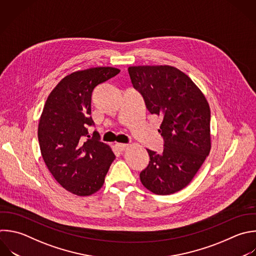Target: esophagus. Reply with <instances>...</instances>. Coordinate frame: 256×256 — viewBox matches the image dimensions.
Returning <instances> with one entry per match:
<instances>
[{
  "label": "esophagus",
  "instance_id": "34e87169",
  "mask_svg": "<svg viewBox=\"0 0 256 256\" xmlns=\"http://www.w3.org/2000/svg\"><path fill=\"white\" fill-rule=\"evenodd\" d=\"M116 149L119 151V152H123L127 149V145L126 144H121V143H117L116 145Z\"/></svg>",
  "mask_w": 256,
  "mask_h": 256
}]
</instances>
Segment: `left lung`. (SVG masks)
Segmentation results:
<instances>
[{
    "label": "left lung",
    "mask_w": 256,
    "mask_h": 256,
    "mask_svg": "<svg viewBox=\"0 0 256 256\" xmlns=\"http://www.w3.org/2000/svg\"><path fill=\"white\" fill-rule=\"evenodd\" d=\"M128 72L148 111L162 118L158 132L164 139L163 152L147 149L150 161L140 180L158 195L180 191L209 155V104L194 82L175 67L132 66Z\"/></svg>",
    "instance_id": "1"
}]
</instances>
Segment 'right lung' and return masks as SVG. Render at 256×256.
I'll return each instance as SVG.
<instances>
[{
	"label": "right lung",
	"instance_id": "obj_1",
	"mask_svg": "<svg viewBox=\"0 0 256 256\" xmlns=\"http://www.w3.org/2000/svg\"><path fill=\"white\" fill-rule=\"evenodd\" d=\"M120 72L113 67H96L64 77L48 96L38 127L41 154L56 181L67 191L88 196L104 184L115 154L99 141L90 139L91 96L99 84Z\"/></svg>",
	"mask_w": 256,
	"mask_h": 256
}]
</instances>
